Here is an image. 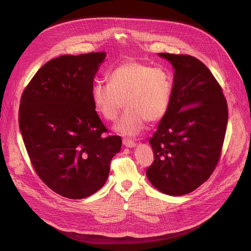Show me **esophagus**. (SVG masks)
<instances>
[{
    "label": "esophagus",
    "mask_w": 251,
    "mask_h": 251,
    "mask_svg": "<svg viewBox=\"0 0 251 251\" xmlns=\"http://www.w3.org/2000/svg\"><path fill=\"white\" fill-rule=\"evenodd\" d=\"M123 144L126 148H135L136 147V143L133 140L126 139V138L123 140Z\"/></svg>",
    "instance_id": "esophagus-1"
}]
</instances>
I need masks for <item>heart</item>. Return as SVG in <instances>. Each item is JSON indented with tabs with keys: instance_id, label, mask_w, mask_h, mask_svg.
I'll use <instances>...</instances> for the list:
<instances>
[{
	"instance_id": "1",
	"label": "heart",
	"mask_w": 251,
	"mask_h": 251,
	"mask_svg": "<svg viewBox=\"0 0 251 251\" xmlns=\"http://www.w3.org/2000/svg\"><path fill=\"white\" fill-rule=\"evenodd\" d=\"M172 94L169 74L138 60L117 66L110 74V83L96 81L92 88L95 109L108 121H115L126 107V112L114 126L115 132L138 135L147 120L156 123L168 112Z\"/></svg>"
}]
</instances>
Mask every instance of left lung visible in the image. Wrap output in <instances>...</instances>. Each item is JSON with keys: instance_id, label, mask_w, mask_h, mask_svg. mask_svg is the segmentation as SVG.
Wrapping results in <instances>:
<instances>
[{"instance_id": "8db88e82", "label": "left lung", "mask_w": 251, "mask_h": 251, "mask_svg": "<svg viewBox=\"0 0 251 251\" xmlns=\"http://www.w3.org/2000/svg\"><path fill=\"white\" fill-rule=\"evenodd\" d=\"M174 68L168 112L150 139L155 160L150 182L170 196L192 193L206 181L219 161L228 111L222 89L198 58L158 53Z\"/></svg>"}]
</instances>
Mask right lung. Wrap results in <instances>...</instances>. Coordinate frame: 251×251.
I'll return each mask as SVG.
<instances>
[{"label":"right lung","mask_w":251,"mask_h":251,"mask_svg":"<svg viewBox=\"0 0 251 251\" xmlns=\"http://www.w3.org/2000/svg\"><path fill=\"white\" fill-rule=\"evenodd\" d=\"M105 52L62 55L35 73L23 92L19 125L42 181L56 194L83 199L100 189L121 149L95 111L92 88Z\"/></svg>","instance_id":"add662e5"}]
</instances>
